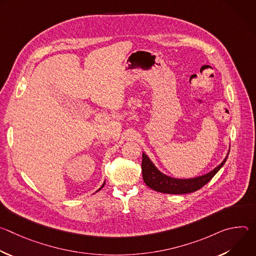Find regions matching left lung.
Segmentation results:
<instances>
[{"mask_svg":"<svg viewBox=\"0 0 256 256\" xmlns=\"http://www.w3.org/2000/svg\"><path fill=\"white\" fill-rule=\"evenodd\" d=\"M229 153L226 158L223 160L221 164H218L214 169L210 171L206 174L202 176L188 178V179H179L170 177L164 173H162L155 164L150 160V158L142 153V173L144 184L150 188L169 194H184L198 190L216 175V173L222 168L225 164Z\"/></svg>","mask_w":256,"mask_h":256,"instance_id":"obj_1","label":"left lung"}]
</instances>
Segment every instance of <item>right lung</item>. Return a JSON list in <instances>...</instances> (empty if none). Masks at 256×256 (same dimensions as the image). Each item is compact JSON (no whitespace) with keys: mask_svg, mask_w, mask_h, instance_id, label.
<instances>
[{"mask_svg":"<svg viewBox=\"0 0 256 256\" xmlns=\"http://www.w3.org/2000/svg\"><path fill=\"white\" fill-rule=\"evenodd\" d=\"M104 184H105V182H104V184H102V186H101V188H99V190H101V188H103V186H104ZM98 190H97V192H98Z\"/></svg>","mask_w":256,"mask_h":256,"instance_id":"1","label":"right lung"}]
</instances>
